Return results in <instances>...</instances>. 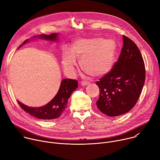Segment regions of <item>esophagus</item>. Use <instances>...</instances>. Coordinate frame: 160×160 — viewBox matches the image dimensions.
I'll return each instance as SVG.
<instances>
[{
    "label": "esophagus",
    "mask_w": 160,
    "mask_h": 160,
    "mask_svg": "<svg viewBox=\"0 0 160 160\" xmlns=\"http://www.w3.org/2000/svg\"><path fill=\"white\" fill-rule=\"evenodd\" d=\"M80 84L82 85V86H85V85H87L89 84V82H87V81H82L81 82Z\"/></svg>",
    "instance_id": "1"
}]
</instances>
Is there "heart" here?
<instances>
[{
  "label": "heart",
  "mask_w": 160,
  "mask_h": 160,
  "mask_svg": "<svg viewBox=\"0 0 160 160\" xmlns=\"http://www.w3.org/2000/svg\"><path fill=\"white\" fill-rule=\"evenodd\" d=\"M118 50V44L113 39L100 37L77 39L73 42L71 50L63 49L62 66L68 75H74L77 58H79L84 72L93 77H101L111 70Z\"/></svg>",
  "instance_id": "obj_1"
}]
</instances>
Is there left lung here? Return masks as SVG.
I'll return each instance as SVG.
<instances>
[{"mask_svg": "<svg viewBox=\"0 0 160 160\" xmlns=\"http://www.w3.org/2000/svg\"><path fill=\"white\" fill-rule=\"evenodd\" d=\"M123 41L118 61L96 82L100 90L98 108L111 117L123 115L133 108L145 82V65L139 49L125 35Z\"/></svg>", "mask_w": 160, "mask_h": 160, "instance_id": "1", "label": "left lung"}]
</instances>
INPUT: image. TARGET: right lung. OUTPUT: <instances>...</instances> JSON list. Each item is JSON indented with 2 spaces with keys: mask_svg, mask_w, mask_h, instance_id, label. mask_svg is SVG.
Segmentation results:
<instances>
[{
  "mask_svg": "<svg viewBox=\"0 0 160 160\" xmlns=\"http://www.w3.org/2000/svg\"><path fill=\"white\" fill-rule=\"evenodd\" d=\"M58 33H52L49 35L42 34L38 38H43L49 41H57ZM37 37H35L34 38ZM29 40H26L22 44L26 43ZM21 44L19 48L22 45ZM78 87V82L73 79H63L61 83L59 89L54 98L45 106L32 108L25 105L19 101H17L20 107L29 113L30 115L38 119L53 120L59 118L65 111L67 107L68 101L70 98L72 92Z\"/></svg>",
  "mask_w": 160,
  "mask_h": 160,
  "instance_id": "add662e5",
  "label": "right lung"
}]
</instances>
